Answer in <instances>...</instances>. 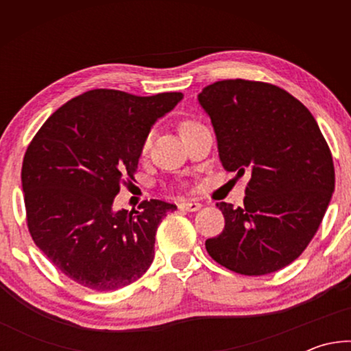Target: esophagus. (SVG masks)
<instances>
[{
  "instance_id": "esophagus-1",
  "label": "esophagus",
  "mask_w": 351,
  "mask_h": 351,
  "mask_svg": "<svg viewBox=\"0 0 351 351\" xmlns=\"http://www.w3.org/2000/svg\"><path fill=\"white\" fill-rule=\"evenodd\" d=\"M178 207H180L181 210L197 212L201 209V203H198V201H184V203H181Z\"/></svg>"
}]
</instances>
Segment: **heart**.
I'll return each instance as SVG.
<instances>
[{"label":"heart","mask_w":351,"mask_h":351,"mask_svg":"<svg viewBox=\"0 0 351 351\" xmlns=\"http://www.w3.org/2000/svg\"><path fill=\"white\" fill-rule=\"evenodd\" d=\"M197 123H198V122L193 121V119H186V121L181 122L180 130H181V132H184V130H187V128H190V127L197 125ZM148 148H150V139L147 138V139L144 141V144H142V153H147Z\"/></svg>","instance_id":"b5f03b06"}]
</instances>
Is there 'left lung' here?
Instances as JSON below:
<instances>
[{"instance_id": "obj_1", "label": "left lung", "mask_w": 351, "mask_h": 351, "mask_svg": "<svg viewBox=\"0 0 351 351\" xmlns=\"http://www.w3.org/2000/svg\"><path fill=\"white\" fill-rule=\"evenodd\" d=\"M198 100L215 128L223 167L247 176L241 207L217 203L223 232L207 254L243 276H265L299 257L316 235L335 190V165L316 119L266 82L219 80Z\"/></svg>"}]
</instances>
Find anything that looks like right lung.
<instances>
[{
  "instance_id": "1",
  "label": "right lung",
  "mask_w": 351,
  "mask_h": 351,
  "mask_svg": "<svg viewBox=\"0 0 351 351\" xmlns=\"http://www.w3.org/2000/svg\"><path fill=\"white\" fill-rule=\"evenodd\" d=\"M181 99L86 91L52 112L27 145L21 182L29 234L71 280L114 291L150 268L158 224L176 206L145 199L139 210L111 207L134 181L152 125Z\"/></svg>"
}]
</instances>
